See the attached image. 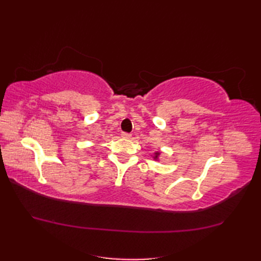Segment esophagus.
<instances>
[{"mask_svg": "<svg viewBox=\"0 0 261 261\" xmlns=\"http://www.w3.org/2000/svg\"><path fill=\"white\" fill-rule=\"evenodd\" d=\"M121 137H122V138H124V139H130V138H131V135H130V134H126V132H122Z\"/></svg>", "mask_w": 261, "mask_h": 261, "instance_id": "obj_1", "label": "esophagus"}]
</instances>
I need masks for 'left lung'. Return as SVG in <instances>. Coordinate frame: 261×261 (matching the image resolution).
<instances>
[{
  "label": "left lung",
  "instance_id": "1",
  "mask_svg": "<svg viewBox=\"0 0 261 261\" xmlns=\"http://www.w3.org/2000/svg\"><path fill=\"white\" fill-rule=\"evenodd\" d=\"M159 156H160V152H159V151H156V152L153 153V157H152V158H153L154 160H158Z\"/></svg>",
  "mask_w": 261,
  "mask_h": 261
}]
</instances>
